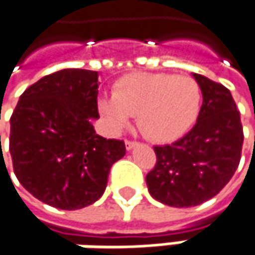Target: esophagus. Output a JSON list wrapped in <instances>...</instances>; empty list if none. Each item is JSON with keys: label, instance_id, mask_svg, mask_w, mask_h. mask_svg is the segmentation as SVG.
I'll list each match as a JSON object with an SVG mask.
<instances>
[{"label": "esophagus", "instance_id": "34e87169", "mask_svg": "<svg viewBox=\"0 0 255 255\" xmlns=\"http://www.w3.org/2000/svg\"><path fill=\"white\" fill-rule=\"evenodd\" d=\"M138 146V143L137 141H129V140H126V147H127V150H132L134 147H137Z\"/></svg>", "mask_w": 255, "mask_h": 255}]
</instances>
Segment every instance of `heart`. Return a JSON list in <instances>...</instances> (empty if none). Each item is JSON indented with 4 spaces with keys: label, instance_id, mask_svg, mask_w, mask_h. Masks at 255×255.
<instances>
[{
    "label": "heart",
    "instance_id": "heart-1",
    "mask_svg": "<svg viewBox=\"0 0 255 255\" xmlns=\"http://www.w3.org/2000/svg\"><path fill=\"white\" fill-rule=\"evenodd\" d=\"M201 92L196 80L174 74L135 73L120 79L114 95H102L98 109L112 131L137 117L140 131L156 143L181 138L196 123Z\"/></svg>",
    "mask_w": 255,
    "mask_h": 255
}]
</instances>
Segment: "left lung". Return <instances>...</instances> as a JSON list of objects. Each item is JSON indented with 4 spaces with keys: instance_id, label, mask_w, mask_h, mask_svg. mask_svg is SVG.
<instances>
[{
    "instance_id": "left-lung-1",
    "label": "left lung",
    "mask_w": 255,
    "mask_h": 255,
    "mask_svg": "<svg viewBox=\"0 0 255 255\" xmlns=\"http://www.w3.org/2000/svg\"><path fill=\"white\" fill-rule=\"evenodd\" d=\"M203 95L197 123L182 138L156 146L157 162L146 176L150 196L172 207H193L212 197L235 174L243 150V124L231 92L193 74Z\"/></svg>"
}]
</instances>
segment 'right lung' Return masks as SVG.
<instances>
[{
  "label": "right lung",
  "instance_id": "add662e5",
  "mask_svg": "<svg viewBox=\"0 0 255 255\" xmlns=\"http://www.w3.org/2000/svg\"><path fill=\"white\" fill-rule=\"evenodd\" d=\"M98 71L65 68L20 96L10 120L14 174L37 200L62 210L93 204L111 166L124 157L123 140L96 134Z\"/></svg>",
  "mask_w": 255,
  "mask_h": 255
}]
</instances>
